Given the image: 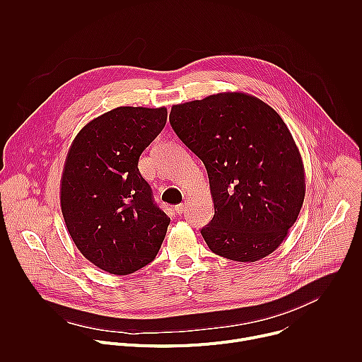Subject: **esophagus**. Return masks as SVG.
I'll list each match as a JSON object with an SVG mask.
<instances>
[{
    "label": "esophagus",
    "mask_w": 362,
    "mask_h": 362,
    "mask_svg": "<svg viewBox=\"0 0 362 362\" xmlns=\"http://www.w3.org/2000/svg\"><path fill=\"white\" fill-rule=\"evenodd\" d=\"M186 208H187V203H186V202H183V203H180V204H177V206H176L175 211H176V214H177V215H182V214L186 211Z\"/></svg>",
    "instance_id": "34e87169"
}]
</instances>
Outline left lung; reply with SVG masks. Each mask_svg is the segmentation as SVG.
Listing matches in <instances>:
<instances>
[{
    "label": "left lung",
    "mask_w": 362,
    "mask_h": 362,
    "mask_svg": "<svg viewBox=\"0 0 362 362\" xmlns=\"http://www.w3.org/2000/svg\"><path fill=\"white\" fill-rule=\"evenodd\" d=\"M170 124L203 162L215 206L200 233L209 249L256 262L286 238L305 197L300 153L281 116L246 93L175 105Z\"/></svg>",
    "instance_id": "1"
}]
</instances>
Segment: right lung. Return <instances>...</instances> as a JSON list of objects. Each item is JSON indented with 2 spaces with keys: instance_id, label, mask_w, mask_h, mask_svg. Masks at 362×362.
Returning <instances> with one entry per match:
<instances>
[{
  "instance_id": "right-lung-1",
  "label": "right lung",
  "mask_w": 362,
  "mask_h": 362,
  "mask_svg": "<svg viewBox=\"0 0 362 362\" xmlns=\"http://www.w3.org/2000/svg\"><path fill=\"white\" fill-rule=\"evenodd\" d=\"M168 120L166 107H117L73 140L60 183L62 212L77 249L97 268L129 275L156 257L170 218L139 172L143 150Z\"/></svg>"
}]
</instances>
